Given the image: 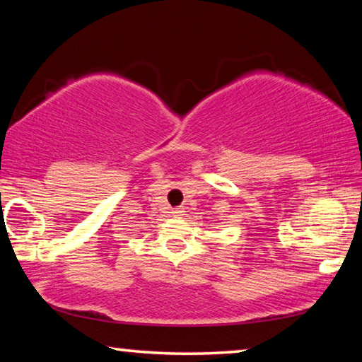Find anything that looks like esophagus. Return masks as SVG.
I'll use <instances>...</instances> for the list:
<instances>
[{
    "instance_id": "34e87169",
    "label": "esophagus",
    "mask_w": 362,
    "mask_h": 362,
    "mask_svg": "<svg viewBox=\"0 0 362 362\" xmlns=\"http://www.w3.org/2000/svg\"><path fill=\"white\" fill-rule=\"evenodd\" d=\"M182 212H183L182 207H174L173 212H170V214H173V216H182Z\"/></svg>"
}]
</instances>
